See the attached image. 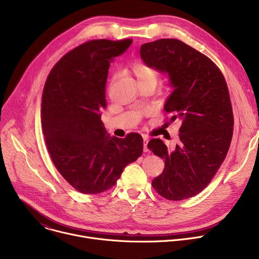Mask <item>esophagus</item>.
I'll return each mask as SVG.
<instances>
[{"instance_id": "obj_1", "label": "esophagus", "mask_w": 259, "mask_h": 259, "mask_svg": "<svg viewBox=\"0 0 259 259\" xmlns=\"http://www.w3.org/2000/svg\"><path fill=\"white\" fill-rule=\"evenodd\" d=\"M143 137V147H144V152H147V143H149V136L147 135H142Z\"/></svg>"}]
</instances>
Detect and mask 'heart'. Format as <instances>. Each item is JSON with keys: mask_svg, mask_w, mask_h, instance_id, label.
<instances>
[{"mask_svg": "<svg viewBox=\"0 0 259 259\" xmlns=\"http://www.w3.org/2000/svg\"><path fill=\"white\" fill-rule=\"evenodd\" d=\"M129 68L133 75L137 78L139 84L144 83H156L157 71L146 64L138 60H133L129 63Z\"/></svg>", "mask_w": 259, "mask_h": 259, "instance_id": "1", "label": "heart"}]
</instances>
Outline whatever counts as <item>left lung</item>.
<instances>
[{
    "label": "left lung",
    "instance_id": "1",
    "mask_svg": "<svg viewBox=\"0 0 259 259\" xmlns=\"http://www.w3.org/2000/svg\"><path fill=\"white\" fill-rule=\"evenodd\" d=\"M140 55L146 65L168 72L174 90L164 110L172 115L170 122L181 123L174 147L160 138L147 144L165 161L152 186L170 201L192 198L211 182L230 149L234 115L228 84L209 57L176 39L143 44Z\"/></svg>",
    "mask_w": 259,
    "mask_h": 259
}]
</instances>
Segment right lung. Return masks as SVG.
<instances>
[{
    "mask_svg": "<svg viewBox=\"0 0 259 259\" xmlns=\"http://www.w3.org/2000/svg\"><path fill=\"white\" fill-rule=\"evenodd\" d=\"M131 43L88 41L61 57L44 86L41 113L47 150L62 177L83 194L113 188L124 168L143 152L140 134L109 137L100 120L109 61Z\"/></svg>",
    "mask_w": 259,
    "mask_h": 259,
    "instance_id": "add662e5",
    "label": "right lung"
}]
</instances>
